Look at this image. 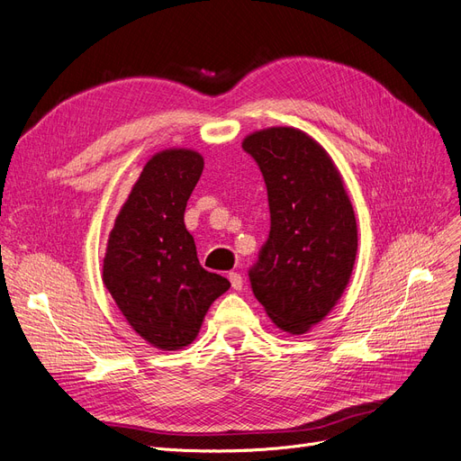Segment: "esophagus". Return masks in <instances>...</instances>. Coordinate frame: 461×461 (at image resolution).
<instances>
[{
	"label": "esophagus",
	"mask_w": 461,
	"mask_h": 461,
	"mask_svg": "<svg viewBox=\"0 0 461 461\" xmlns=\"http://www.w3.org/2000/svg\"><path fill=\"white\" fill-rule=\"evenodd\" d=\"M228 277H230V283H231L233 291H241V288H243V277H241V274H237V271H231V274H230Z\"/></svg>",
	"instance_id": "esophagus-1"
}]
</instances>
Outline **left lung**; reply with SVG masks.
Wrapping results in <instances>:
<instances>
[{
  "label": "left lung",
  "instance_id": "1",
  "mask_svg": "<svg viewBox=\"0 0 461 461\" xmlns=\"http://www.w3.org/2000/svg\"><path fill=\"white\" fill-rule=\"evenodd\" d=\"M243 149L266 182L269 235L249 269L250 288L286 332H305L342 296L357 254V221L327 151L308 134L274 127Z\"/></svg>",
  "mask_w": 461,
  "mask_h": 461
}]
</instances>
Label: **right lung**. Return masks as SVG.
Masks as SVG:
<instances>
[{
    "instance_id": "obj_1",
    "label": "right lung",
    "mask_w": 461,
    "mask_h": 461,
    "mask_svg": "<svg viewBox=\"0 0 461 461\" xmlns=\"http://www.w3.org/2000/svg\"><path fill=\"white\" fill-rule=\"evenodd\" d=\"M192 149L153 156L115 218L102 281L129 325L153 348L192 344L230 281L201 267L184 211L203 173Z\"/></svg>"
}]
</instances>
